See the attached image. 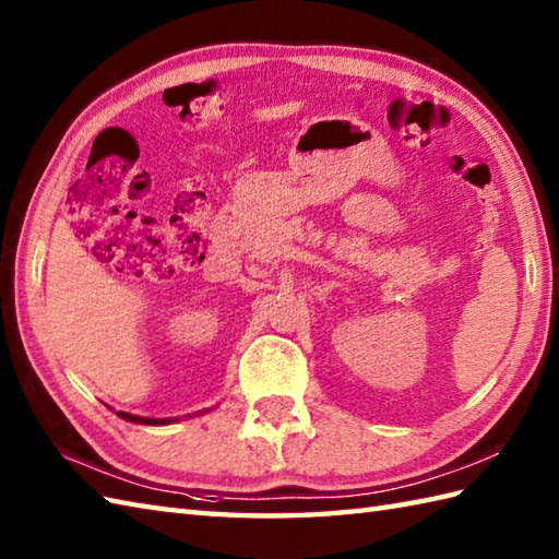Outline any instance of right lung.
<instances>
[{
    "instance_id": "1",
    "label": "right lung",
    "mask_w": 559,
    "mask_h": 559,
    "mask_svg": "<svg viewBox=\"0 0 559 559\" xmlns=\"http://www.w3.org/2000/svg\"><path fill=\"white\" fill-rule=\"evenodd\" d=\"M121 419L126 421H133V424H150V426H159V424H171L176 419H150V417H135V414H128V412H116Z\"/></svg>"
}]
</instances>
